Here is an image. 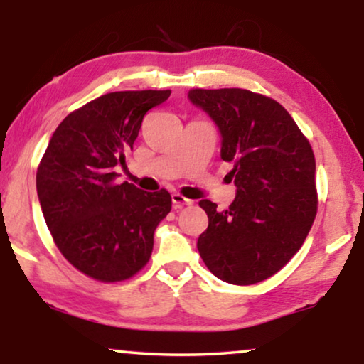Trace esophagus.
<instances>
[{
    "label": "esophagus",
    "instance_id": "obj_1",
    "mask_svg": "<svg viewBox=\"0 0 364 364\" xmlns=\"http://www.w3.org/2000/svg\"><path fill=\"white\" fill-rule=\"evenodd\" d=\"M172 203L176 208H182L186 205H192L193 200H191V198H186L183 196H181V193L176 192V193H172Z\"/></svg>",
    "mask_w": 364,
    "mask_h": 364
}]
</instances>
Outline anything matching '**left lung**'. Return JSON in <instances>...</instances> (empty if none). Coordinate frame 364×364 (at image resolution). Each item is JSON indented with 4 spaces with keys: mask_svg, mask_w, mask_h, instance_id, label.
I'll use <instances>...</instances> for the list:
<instances>
[{
    "mask_svg": "<svg viewBox=\"0 0 364 364\" xmlns=\"http://www.w3.org/2000/svg\"><path fill=\"white\" fill-rule=\"evenodd\" d=\"M222 137L220 157L233 162L237 187L228 210L207 198L197 248L208 270L232 285L267 280L300 250L316 215L315 156L285 107L247 89H192Z\"/></svg>",
    "mask_w": 364,
    "mask_h": 364,
    "instance_id": "left-lung-1",
    "label": "left lung"
}]
</instances>
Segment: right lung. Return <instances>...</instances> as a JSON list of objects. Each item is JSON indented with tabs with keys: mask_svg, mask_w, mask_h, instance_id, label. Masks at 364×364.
<instances>
[{
	"mask_svg": "<svg viewBox=\"0 0 364 364\" xmlns=\"http://www.w3.org/2000/svg\"><path fill=\"white\" fill-rule=\"evenodd\" d=\"M168 96L119 91L94 99L59 124L38 167V198L54 242L71 265L99 282L136 275L172 208L164 188L144 192L116 182L144 116Z\"/></svg>",
	"mask_w": 364,
	"mask_h": 364,
	"instance_id": "add662e5",
	"label": "right lung"
}]
</instances>
